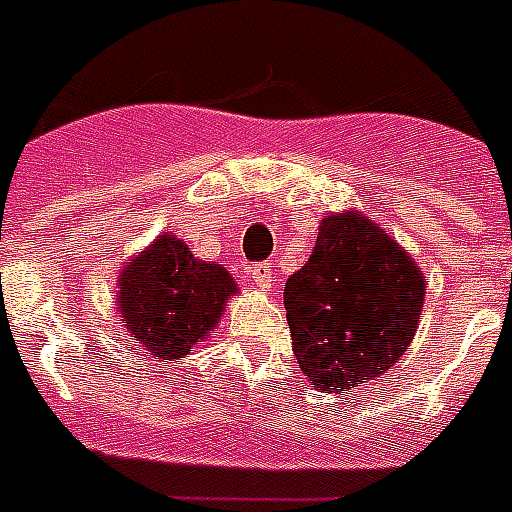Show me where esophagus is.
Here are the masks:
<instances>
[{"instance_id":"esophagus-1","label":"esophagus","mask_w":512,"mask_h":512,"mask_svg":"<svg viewBox=\"0 0 512 512\" xmlns=\"http://www.w3.org/2000/svg\"><path fill=\"white\" fill-rule=\"evenodd\" d=\"M252 279H255L257 287L265 289V292L279 289V284H281V279L276 276V271H273L271 263H257L255 268H252Z\"/></svg>"}]
</instances>
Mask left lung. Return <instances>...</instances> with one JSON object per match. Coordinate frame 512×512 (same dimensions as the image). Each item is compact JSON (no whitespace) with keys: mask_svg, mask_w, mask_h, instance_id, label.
I'll return each instance as SVG.
<instances>
[{"mask_svg":"<svg viewBox=\"0 0 512 512\" xmlns=\"http://www.w3.org/2000/svg\"><path fill=\"white\" fill-rule=\"evenodd\" d=\"M425 273L358 209L321 217L308 263L284 284L292 350L305 380L342 393L380 377L420 327Z\"/></svg>","mask_w":512,"mask_h":512,"instance_id":"left-lung-1","label":"left lung"}]
</instances>
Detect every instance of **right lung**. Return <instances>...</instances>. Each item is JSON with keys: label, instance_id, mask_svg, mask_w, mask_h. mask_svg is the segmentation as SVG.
<instances>
[{"label": "right lung", "instance_id": "right-lung-1", "mask_svg": "<svg viewBox=\"0 0 512 512\" xmlns=\"http://www.w3.org/2000/svg\"><path fill=\"white\" fill-rule=\"evenodd\" d=\"M233 295L239 287L223 265L193 257L183 239L162 233L124 265L114 300L138 348L175 361L215 332Z\"/></svg>", "mask_w": 512, "mask_h": 512}]
</instances>
